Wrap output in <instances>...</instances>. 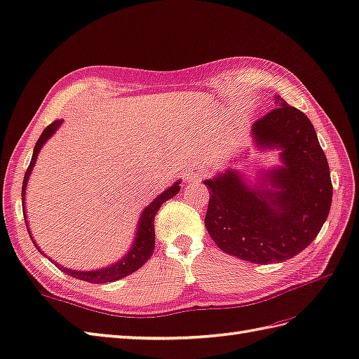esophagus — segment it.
I'll list each match as a JSON object with an SVG mask.
<instances>
[{
    "mask_svg": "<svg viewBox=\"0 0 359 359\" xmlns=\"http://www.w3.org/2000/svg\"><path fill=\"white\" fill-rule=\"evenodd\" d=\"M203 176H205L203 171H200L198 168L189 170V171L187 172V180H188V182H198Z\"/></svg>",
    "mask_w": 359,
    "mask_h": 359,
    "instance_id": "34e87169",
    "label": "esophagus"
}]
</instances>
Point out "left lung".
Listing matches in <instances>:
<instances>
[{"label": "left lung", "instance_id": "obj_1", "mask_svg": "<svg viewBox=\"0 0 359 359\" xmlns=\"http://www.w3.org/2000/svg\"><path fill=\"white\" fill-rule=\"evenodd\" d=\"M257 121V149H277L280 165L254 183L228 168L203 183L210 189L205 226L223 252L257 264L285 262L309 246L332 205L329 163L309 118L278 95ZM238 161V159H236Z\"/></svg>", "mask_w": 359, "mask_h": 359}]
</instances>
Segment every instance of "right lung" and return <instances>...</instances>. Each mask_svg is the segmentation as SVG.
Wrapping results in <instances>:
<instances>
[{
	"label": "right lung",
	"mask_w": 359,
	"mask_h": 359,
	"mask_svg": "<svg viewBox=\"0 0 359 359\" xmlns=\"http://www.w3.org/2000/svg\"><path fill=\"white\" fill-rule=\"evenodd\" d=\"M62 125V119L60 121H55L53 123H50L48 127L43 131V135L39 136L38 142L35 148H33V154H32V161L29 168L26 171V176H24L22 180V193H21V198H22V212H24V220H27V215H26V188H27V182L29 177L32 174L33 166L36 163L38 159V154L41 151V148L44 147L46 142L52 137L56 130L60 128ZM180 180H177L176 183H172L171 187L166 188L162 194L157 196L151 203H149L147 208H144V211L140 214V219L137 222V228H136V236L135 240H133L131 248L128 249V252L125 254L122 258H119L118 262L113 263V264H108L107 268H101V269H93V271H74L70 268H64V266L57 264L56 262H53L52 258L47 257L41 249L38 248V243L35 240H33L32 234H30V229H29V224L26 222V226L27 231L30 234V238L33 241V245L38 249V251L46 255L50 262H53L57 268H60L62 272H65L67 275H70L73 278H78L82 281H88V283H111L116 280H121L123 277H127V275L133 273L135 271H137L140 266H144V263L148 260L149 257H151L153 251H154V217L157 211H159V208L162 206V203H165L166 200L172 198L176 196L179 191H180Z\"/></svg>",
	"instance_id": "add662e5"
}]
</instances>
